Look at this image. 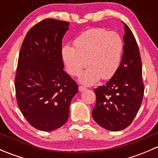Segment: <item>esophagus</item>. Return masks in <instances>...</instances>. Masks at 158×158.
<instances>
[{
	"label": "esophagus",
	"instance_id": "esophagus-1",
	"mask_svg": "<svg viewBox=\"0 0 158 158\" xmlns=\"http://www.w3.org/2000/svg\"><path fill=\"white\" fill-rule=\"evenodd\" d=\"M87 89L86 87L83 86V85H79V92H82V91L85 90V89Z\"/></svg>",
	"mask_w": 158,
	"mask_h": 158
}]
</instances>
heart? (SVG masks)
Segmentation results:
<instances>
[{"instance_id": "1", "label": "heart", "mask_w": 158, "mask_h": 158, "mask_svg": "<svg viewBox=\"0 0 158 158\" xmlns=\"http://www.w3.org/2000/svg\"><path fill=\"white\" fill-rule=\"evenodd\" d=\"M74 47L65 46L62 55L66 69L73 76L80 74L87 63L90 66L81 75L79 80L82 83L92 85L100 78L109 79L118 69L123 41L116 32L104 28L87 30L76 38Z\"/></svg>"}]
</instances>
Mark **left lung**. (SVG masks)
<instances>
[{
    "label": "left lung",
    "instance_id": "8db88e82",
    "mask_svg": "<svg viewBox=\"0 0 158 158\" xmlns=\"http://www.w3.org/2000/svg\"><path fill=\"white\" fill-rule=\"evenodd\" d=\"M124 53L120 66L109 82L94 89L96 103L92 117L105 129L117 131L129 126L144 96L142 63L135 36L125 23Z\"/></svg>",
    "mask_w": 158,
    "mask_h": 158
}]
</instances>
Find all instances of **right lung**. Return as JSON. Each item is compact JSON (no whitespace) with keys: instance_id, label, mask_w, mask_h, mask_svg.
<instances>
[{"instance_id":"right-lung-1","label":"right lung","mask_w":158,"mask_h":158,"mask_svg":"<svg viewBox=\"0 0 158 158\" xmlns=\"http://www.w3.org/2000/svg\"><path fill=\"white\" fill-rule=\"evenodd\" d=\"M69 23L47 18L27 33L15 76L17 105L30 125L51 131L68 120L78 85L63 70L62 40Z\"/></svg>"}]
</instances>
